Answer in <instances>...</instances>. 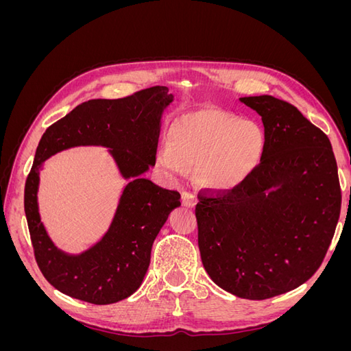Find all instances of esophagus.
Segmentation results:
<instances>
[{
    "instance_id": "obj_1",
    "label": "esophagus",
    "mask_w": 351,
    "mask_h": 351,
    "mask_svg": "<svg viewBox=\"0 0 351 351\" xmlns=\"http://www.w3.org/2000/svg\"><path fill=\"white\" fill-rule=\"evenodd\" d=\"M183 205L187 208H193L196 205V195L193 192H183L182 193Z\"/></svg>"
}]
</instances>
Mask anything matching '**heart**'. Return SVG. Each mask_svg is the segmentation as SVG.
Returning <instances> with one entry per match:
<instances>
[{
    "instance_id": "b5f03b06",
    "label": "heart",
    "mask_w": 351,
    "mask_h": 351,
    "mask_svg": "<svg viewBox=\"0 0 351 351\" xmlns=\"http://www.w3.org/2000/svg\"><path fill=\"white\" fill-rule=\"evenodd\" d=\"M263 151L265 132L258 123L215 110H199L173 121L168 143L159 147L155 161L168 177L199 167V177L206 186L230 189L253 171Z\"/></svg>"
}]
</instances>
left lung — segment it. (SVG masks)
<instances>
[{
    "mask_svg": "<svg viewBox=\"0 0 351 351\" xmlns=\"http://www.w3.org/2000/svg\"><path fill=\"white\" fill-rule=\"evenodd\" d=\"M262 117L261 162L231 189H202L195 209L202 263L217 285L265 300L319 269L341 210L328 136L284 99L240 98Z\"/></svg>",
    "mask_w": 351,
    "mask_h": 351,
    "instance_id": "1",
    "label": "left lung"
}]
</instances>
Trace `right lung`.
<instances>
[{
  "label": "right lung",
  "mask_w": 351,
  "mask_h": 351,
  "mask_svg": "<svg viewBox=\"0 0 351 351\" xmlns=\"http://www.w3.org/2000/svg\"><path fill=\"white\" fill-rule=\"evenodd\" d=\"M173 95L152 86L120 99H90L77 105L42 136L25 184V214L40 272L51 285L74 299L110 304L139 289L149 268L151 250L159 230L180 193L142 178L155 165L159 121ZM79 144L107 145L123 176L131 178L107 235L82 255H67L47 237L37 212L41 162L51 154Z\"/></svg>",
  "instance_id": "right-lung-1"
}]
</instances>
